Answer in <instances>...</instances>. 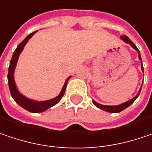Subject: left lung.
<instances>
[{
  "label": "left lung",
  "mask_w": 152,
  "mask_h": 152,
  "mask_svg": "<svg viewBox=\"0 0 152 152\" xmlns=\"http://www.w3.org/2000/svg\"><path fill=\"white\" fill-rule=\"evenodd\" d=\"M121 39L122 40L124 41L125 43H126V44H129L133 48L134 50H136L137 51H138V59L142 62V59H141V56H140V52H139V50L137 48V46L133 44V42L129 38L127 37V36H126V35H121ZM141 69H142V71L144 72V67H143V64L141 65ZM142 86H143V83H142V85H141V87H140V88H139V90H138V93L133 98H132L131 100L129 101H127V102H126L124 103H121L120 105H115V106H107V105H102V104H100V103L96 102L95 101H92L93 103H94V105L95 107H97L98 108H100V109H102V110H104V111L106 112H108V113H120V112L123 111L124 109H126V107H128L131 104H132V103L134 102V101L138 98V96L140 94V91H141V88H142Z\"/></svg>",
  "instance_id": "1"
}]
</instances>
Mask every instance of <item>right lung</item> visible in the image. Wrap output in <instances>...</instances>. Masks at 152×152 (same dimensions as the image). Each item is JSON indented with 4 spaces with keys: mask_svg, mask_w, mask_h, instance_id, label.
Listing matches in <instances>:
<instances>
[{
    "mask_svg": "<svg viewBox=\"0 0 152 152\" xmlns=\"http://www.w3.org/2000/svg\"><path fill=\"white\" fill-rule=\"evenodd\" d=\"M38 31H33L31 32V34H29L24 40L17 46V48L14 50V54L12 59L10 61V64H9V69H8V74H7V81H8V86H9V89H10V93L11 95L13 97L15 102L17 103L18 105H20L21 107H23L24 109L27 110V111L31 112V113H42V112L45 111L47 109H49L50 107L55 106L56 104H58L60 100L62 99L63 95L65 93V89H66V86H67L68 81L69 79L71 77V76H69L64 84L62 88V90L60 92V94H58V96H56L53 99L50 100H47V101H42V102H38V101H34L29 99L27 97H26L25 95H23L18 89L15 81H14V70L15 68L17 65V62L19 57L20 55V53L22 52L23 49L25 47V45H26V43L28 42V40L31 39V37L36 33Z\"/></svg>",
    "mask_w": 152,
    "mask_h": 152,
    "instance_id": "add662e5",
    "label": "right lung"
}]
</instances>
